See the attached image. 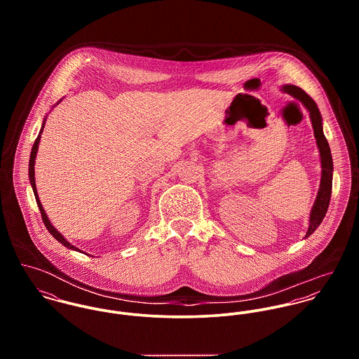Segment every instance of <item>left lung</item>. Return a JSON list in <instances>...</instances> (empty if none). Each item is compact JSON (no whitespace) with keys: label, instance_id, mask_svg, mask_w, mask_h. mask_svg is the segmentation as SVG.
Listing matches in <instances>:
<instances>
[{"label":"left lung","instance_id":"8db88e82","mask_svg":"<svg viewBox=\"0 0 359 359\" xmlns=\"http://www.w3.org/2000/svg\"><path fill=\"white\" fill-rule=\"evenodd\" d=\"M280 91L292 95L294 100L302 102V104L307 109L311 123H312V128H313V135L316 140V147L319 151V157H320V167H322L320 184H319L316 199H315L313 205L311 208V212H309V224H308V231L306 233V238H308L320 225L322 219L326 215L327 207H329L330 196H332V182H333V158H332L329 144L323 134L322 116H320V111H319L315 101L309 95H307L300 87H296L292 84L282 86Z\"/></svg>","mask_w":359,"mask_h":359}]
</instances>
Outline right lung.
I'll use <instances>...</instances> for the list:
<instances>
[{
  "instance_id": "add662e5",
  "label": "right lung",
  "mask_w": 359,
  "mask_h": 359,
  "mask_svg": "<svg viewBox=\"0 0 359 359\" xmlns=\"http://www.w3.org/2000/svg\"><path fill=\"white\" fill-rule=\"evenodd\" d=\"M63 100V98H62ZM62 100H59L57 102L55 103L52 107H55L56 104L59 102H62ZM46 121H47V116L44 117V121H43V124H41V130H40V133H39V137H37V140L34 141V145H33V148H32V154H30V160H29V180H30V185H32V188H33V192H34V198H36V202H37V205H39V208H40V212H41V217H43V221H44V224H46V226H47V229H48V232L51 233L52 236L59 242V243H62L65 248H67V249H72V250H76V252H81L80 249H77L76 246H73L69 241H66L65 238H63V235L52 225L51 221H50V218H48V215H47V212H46V210H44V207L41 205V202H40V198H39V194H37V187H36V177H34V163H36V156H37V152H39V145H40V140H41V133H43V130H44V126H46Z\"/></svg>"
}]
</instances>
